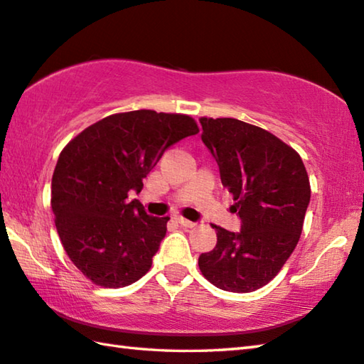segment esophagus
I'll list each match as a JSON object with an SVG mask.
<instances>
[{"label":"esophagus","mask_w":364,"mask_h":364,"mask_svg":"<svg viewBox=\"0 0 364 364\" xmlns=\"http://www.w3.org/2000/svg\"><path fill=\"white\" fill-rule=\"evenodd\" d=\"M175 219H176V223H178V224H180V225H183V227H189V229H191V227H194V225H196L194 223H192V220H188V219H184L183 216H176Z\"/></svg>","instance_id":"34e87169"}]
</instances>
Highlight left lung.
I'll list each match as a JSON object with an SVG mask.
<instances>
[{
    "label": "left lung",
    "mask_w": 364,
    "mask_h": 364,
    "mask_svg": "<svg viewBox=\"0 0 364 364\" xmlns=\"http://www.w3.org/2000/svg\"><path fill=\"white\" fill-rule=\"evenodd\" d=\"M200 124L241 232L213 224L218 243L198 257V268L218 289L247 294L267 286L294 252L311 198L309 176L300 154L259 126L206 117Z\"/></svg>",
    "instance_id": "left-lung-1"
}]
</instances>
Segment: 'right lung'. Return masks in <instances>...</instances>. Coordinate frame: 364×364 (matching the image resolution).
<instances>
[{
    "mask_svg": "<svg viewBox=\"0 0 364 364\" xmlns=\"http://www.w3.org/2000/svg\"><path fill=\"white\" fill-rule=\"evenodd\" d=\"M197 132L189 115L134 110L102 118L63 148L50 203L64 251L92 284L126 287L151 268L170 218L146 215L129 191L140 192L164 151Z\"/></svg>",
    "mask_w": 364,
    "mask_h": 364,
    "instance_id": "obj_1",
    "label": "right lung"
}]
</instances>
